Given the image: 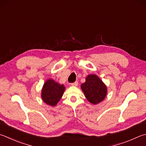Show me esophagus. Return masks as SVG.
<instances>
[{
	"label": "esophagus",
	"mask_w": 146,
	"mask_h": 146,
	"mask_svg": "<svg viewBox=\"0 0 146 146\" xmlns=\"http://www.w3.org/2000/svg\"><path fill=\"white\" fill-rule=\"evenodd\" d=\"M71 85L72 86H78V82L76 81V82H74V83H71Z\"/></svg>",
	"instance_id": "esophagus-1"
}]
</instances>
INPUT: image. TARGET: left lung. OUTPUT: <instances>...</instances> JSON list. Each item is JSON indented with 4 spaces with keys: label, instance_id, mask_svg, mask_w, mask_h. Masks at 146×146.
<instances>
[{
    "label": "left lung",
    "instance_id": "8db88e82",
    "mask_svg": "<svg viewBox=\"0 0 146 146\" xmlns=\"http://www.w3.org/2000/svg\"><path fill=\"white\" fill-rule=\"evenodd\" d=\"M81 89L87 100L94 105L102 102L107 92V86L96 75L87 76L86 82L81 85Z\"/></svg>",
    "mask_w": 146,
    "mask_h": 146
}]
</instances>
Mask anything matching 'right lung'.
<instances>
[{
	"mask_svg": "<svg viewBox=\"0 0 146 146\" xmlns=\"http://www.w3.org/2000/svg\"><path fill=\"white\" fill-rule=\"evenodd\" d=\"M65 87L52 79H48L44 84L41 91V98L47 105L54 107L61 98Z\"/></svg>",
	"mask_w": 146,
	"mask_h": 146,
	"instance_id": "obj_1",
	"label": "right lung"
}]
</instances>
